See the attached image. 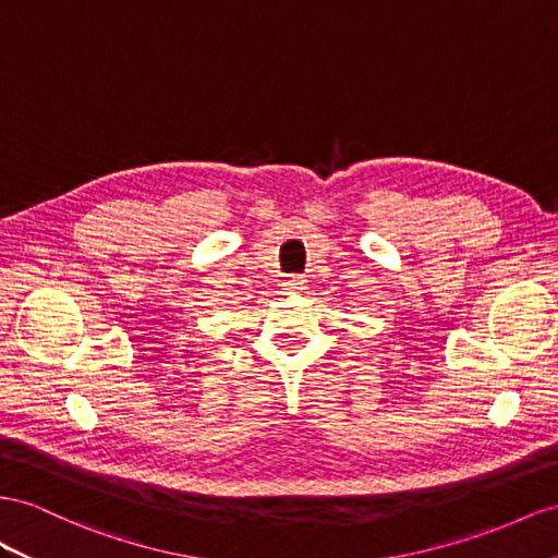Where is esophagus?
I'll list each match as a JSON object with an SVG mask.
<instances>
[{
  "label": "esophagus",
  "instance_id": "34e87169",
  "mask_svg": "<svg viewBox=\"0 0 558 558\" xmlns=\"http://www.w3.org/2000/svg\"><path fill=\"white\" fill-rule=\"evenodd\" d=\"M306 288V280L304 278H299V276H292V278H288V280H284V290H288V292H302Z\"/></svg>",
  "mask_w": 558,
  "mask_h": 558
}]
</instances>
